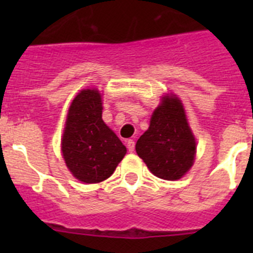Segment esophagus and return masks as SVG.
Segmentation results:
<instances>
[{
    "label": "esophagus",
    "instance_id": "34e87169",
    "mask_svg": "<svg viewBox=\"0 0 253 253\" xmlns=\"http://www.w3.org/2000/svg\"><path fill=\"white\" fill-rule=\"evenodd\" d=\"M126 147H128L129 152H134V148H135V142L133 139L126 140Z\"/></svg>",
    "mask_w": 253,
    "mask_h": 253
}]
</instances>
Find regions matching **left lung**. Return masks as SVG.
<instances>
[{
	"instance_id": "1",
	"label": "left lung",
	"mask_w": 253,
	"mask_h": 253,
	"mask_svg": "<svg viewBox=\"0 0 253 253\" xmlns=\"http://www.w3.org/2000/svg\"><path fill=\"white\" fill-rule=\"evenodd\" d=\"M135 151L149 171L163 180H178L191 169L196 153L195 137L184 105L176 95L162 97Z\"/></svg>"
}]
</instances>
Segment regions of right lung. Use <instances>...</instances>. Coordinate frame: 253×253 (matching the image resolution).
I'll return each instance as SVG.
<instances>
[{
    "instance_id": "add662e5",
    "label": "right lung",
    "mask_w": 253,
    "mask_h": 253,
    "mask_svg": "<svg viewBox=\"0 0 253 253\" xmlns=\"http://www.w3.org/2000/svg\"><path fill=\"white\" fill-rule=\"evenodd\" d=\"M62 153L68 169L84 184L110 177L126 148L102 120L101 95L82 90L69 106L62 137Z\"/></svg>"
}]
</instances>
